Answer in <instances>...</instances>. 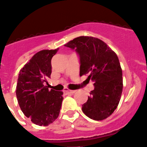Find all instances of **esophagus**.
Masks as SVG:
<instances>
[{"label": "esophagus", "mask_w": 147, "mask_h": 147, "mask_svg": "<svg viewBox=\"0 0 147 147\" xmlns=\"http://www.w3.org/2000/svg\"><path fill=\"white\" fill-rule=\"evenodd\" d=\"M65 93H66V94H74V93L76 92V90H69V89H67V88H65V90L64 91Z\"/></svg>", "instance_id": "esophagus-1"}]
</instances>
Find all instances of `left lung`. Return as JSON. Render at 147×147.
I'll use <instances>...</instances> for the list:
<instances>
[{
  "label": "left lung",
  "mask_w": 147,
  "mask_h": 147,
  "mask_svg": "<svg viewBox=\"0 0 147 147\" xmlns=\"http://www.w3.org/2000/svg\"><path fill=\"white\" fill-rule=\"evenodd\" d=\"M76 49L80 57V76L88 74L94 89L82 105L90 119L101 121L117 108L123 89L122 70L118 56L108 45L97 38L79 36L64 45Z\"/></svg>",
  "instance_id": "left-lung-1"
}]
</instances>
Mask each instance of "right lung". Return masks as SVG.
I'll return each instance as SVG.
<instances>
[{
	"label": "right lung",
	"instance_id": "right-lung-1",
	"mask_svg": "<svg viewBox=\"0 0 147 147\" xmlns=\"http://www.w3.org/2000/svg\"><path fill=\"white\" fill-rule=\"evenodd\" d=\"M59 51L42 50L36 53L20 70L17 100L21 111L33 123L48 126L58 118L63 99L62 91L49 90L43 83L51 74V59Z\"/></svg>",
	"mask_w": 147,
	"mask_h": 147
}]
</instances>
